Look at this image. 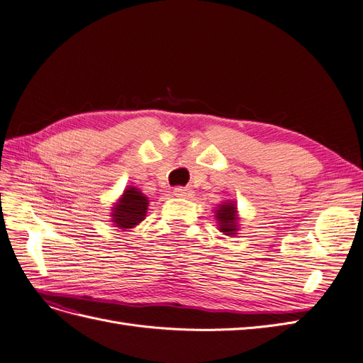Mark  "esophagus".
<instances>
[{
    "label": "esophagus",
    "instance_id": "34e87169",
    "mask_svg": "<svg viewBox=\"0 0 363 363\" xmlns=\"http://www.w3.org/2000/svg\"><path fill=\"white\" fill-rule=\"evenodd\" d=\"M174 195L175 196H191L192 191L189 188H182V186H179V188H174Z\"/></svg>",
    "mask_w": 363,
    "mask_h": 363
}]
</instances>
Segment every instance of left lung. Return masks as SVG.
Wrapping results in <instances>:
<instances>
[{
	"label": "left lung",
	"mask_w": 363,
	"mask_h": 363,
	"mask_svg": "<svg viewBox=\"0 0 363 363\" xmlns=\"http://www.w3.org/2000/svg\"><path fill=\"white\" fill-rule=\"evenodd\" d=\"M216 219L219 221V230H221L223 233L233 236L236 232V221H238V216H236V207L233 203H225L216 211Z\"/></svg>",
	"instance_id": "left-lung-1"
}]
</instances>
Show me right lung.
<instances>
[{
    "label": "right lung",
    "instance_id": "right-lung-1",
    "mask_svg": "<svg viewBox=\"0 0 363 363\" xmlns=\"http://www.w3.org/2000/svg\"><path fill=\"white\" fill-rule=\"evenodd\" d=\"M148 200L136 188L125 189L123 199L113 208V223L121 228H131L145 218Z\"/></svg>",
    "mask_w": 363,
    "mask_h": 363
}]
</instances>
